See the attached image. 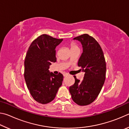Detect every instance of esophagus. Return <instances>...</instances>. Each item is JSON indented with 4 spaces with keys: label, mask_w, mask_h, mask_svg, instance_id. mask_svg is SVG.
<instances>
[{
    "label": "esophagus",
    "mask_w": 129,
    "mask_h": 129,
    "mask_svg": "<svg viewBox=\"0 0 129 129\" xmlns=\"http://www.w3.org/2000/svg\"><path fill=\"white\" fill-rule=\"evenodd\" d=\"M68 75V74L67 73H64V74H63V76H64V77H66V76H67Z\"/></svg>",
    "instance_id": "34e87169"
}]
</instances>
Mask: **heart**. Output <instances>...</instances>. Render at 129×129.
I'll list each match as a JSON object with an SVG mask.
<instances>
[{"label":"heart","mask_w":129,"mask_h":129,"mask_svg":"<svg viewBox=\"0 0 129 129\" xmlns=\"http://www.w3.org/2000/svg\"><path fill=\"white\" fill-rule=\"evenodd\" d=\"M71 49H74V48H78L77 45H76L75 43H72L71 44Z\"/></svg>","instance_id":"b5f03b06"}]
</instances>
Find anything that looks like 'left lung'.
I'll list each match as a JSON object with an SVG mask.
<instances>
[{"label": "left lung", "mask_w": 129, "mask_h": 129, "mask_svg": "<svg viewBox=\"0 0 129 129\" xmlns=\"http://www.w3.org/2000/svg\"><path fill=\"white\" fill-rule=\"evenodd\" d=\"M73 40L81 43L83 52L78 62L85 72L82 81L74 76L75 82L69 87L73 101L80 106L90 104L101 91L106 77V66L103 51L99 43L88 34L76 37Z\"/></svg>", "instance_id": "1"}]
</instances>
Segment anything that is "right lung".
Instances as JSON below:
<instances>
[{
  "instance_id": "1",
  "label": "right lung",
  "mask_w": 129,
  "mask_h": 129,
  "mask_svg": "<svg viewBox=\"0 0 129 129\" xmlns=\"http://www.w3.org/2000/svg\"><path fill=\"white\" fill-rule=\"evenodd\" d=\"M62 40L43 34L28 48L24 76L30 94L39 103L46 104L53 101L62 85V74L54 75L49 69L51 62L56 61V47Z\"/></svg>"
}]
</instances>
